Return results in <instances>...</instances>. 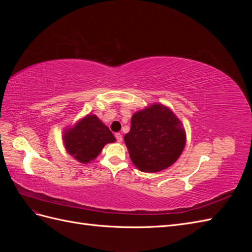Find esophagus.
Here are the masks:
<instances>
[{"instance_id": "esophagus-1", "label": "esophagus", "mask_w": 252, "mask_h": 252, "mask_svg": "<svg viewBox=\"0 0 252 252\" xmlns=\"http://www.w3.org/2000/svg\"><path fill=\"white\" fill-rule=\"evenodd\" d=\"M116 139L119 143H121L122 141H123V136H122L121 133H116Z\"/></svg>"}]
</instances>
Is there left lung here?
I'll use <instances>...</instances> for the list:
<instances>
[{
    "instance_id": "left-lung-1",
    "label": "left lung",
    "mask_w": 252,
    "mask_h": 252,
    "mask_svg": "<svg viewBox=\"0 0 252 252\" xmlns=\"http://www.w3.org/2000/svg\"><path fill=\"white\" fill-rule=\"evenodd\" d=\"M124 141L134 166L144 172L168 168L186 144L181 121L164 105L154 104L135 112Z\"/></svg>"
}]
</instances>
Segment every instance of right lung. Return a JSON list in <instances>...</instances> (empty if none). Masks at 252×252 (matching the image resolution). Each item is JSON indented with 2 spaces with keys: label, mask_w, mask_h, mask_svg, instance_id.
<instances>
[{
  "label": "right lung",
  "mask_w": 252,
  "mask_h": 252,
  "mask_svg": "<svg viewBox=\"0 0 252 252\" xmlns=\"http://www.w3.org/2000/svg\"><path fill=\"white\" fill-rule=\"evenodd\" d=\"M68 154L82 164H87L100 155L106 144L116 142L109 128L94 114H88L63 135Z\"/></svg>",
  "instance_id": "obj_1"
}]
</instances>
